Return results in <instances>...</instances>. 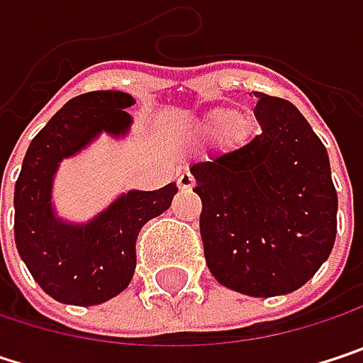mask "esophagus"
Segmentation results:
<instances>
[{"label":"esophagus","instance_id":"obj_1","mask_svg":"<svg viewBox=\"0 0 363 363\" xmlns=\"http://www.w3.org/2000/svg\"><path fill=\"white\" fill-rule=\"evenodd\" d=\"M177 181H179V186H181L182 191H191V189L195 186V179H193L189 172H181Z\"/></svg>","mask_w":363,"mask_h":363}]
</instances>
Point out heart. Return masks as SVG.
I'll list each match as a JSON object with an SVG mask.
<instances>
[{
    "label": "heart",
    "instance_id": "1",
    "mask_svg": "<svg viewBox=\"0 0 363 363\" xmlns=\"http://www.w3.org/2000/svg\"><path fill=\"white\" fill-rule=\"evenodd\" d=\"M235 119H238V111L235 109H223V107H216V109H210L206 115H203L201 123H203V128H206V130L218 132V130H225V128H228V125ZM246 132H248V123H244V125L240 128V121H236L233 128H229V134H233V140L244 138V136H246Z\"/></svg>",
    "mask_w": 363,
    "mask_h": 363
}]
</instances>
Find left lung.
Instances as JSON below:
<instances>
[{"label": "left lung", "mask_w": 363, "mask_h": 363, "mask_svg": "<svg viewBox=\"0 0 363 363\" xmlns=\"http://www.w3.org/2000/svg\"><path fill=\"white\" fill-rule=\"evenodd\" d=\"M260 134L246 147L191 166L199 231L214 279L248 296L305 286L328 260L338 197L324 143L292 103L262 92Z\"/></svg>", "instance_id": "obj_1"}]
</instances>
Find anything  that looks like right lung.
<instances>
[{
  "mask_svg": "<svg viewBox=\"0 0 363 363\" xmlns=\"http://www.w3.org/2000/svg\"><path fill=\"white\" fill-rule=\"evenodd\" d=\"M134 96L96 90L71 99L31 140L14 186V242L45 294L65 305L92 307L128 288L136 269V238L166 212L177 182L157 191L130 189L84 223L58 216L52 189L62 160L79 155L101 134L125 138Z\"/></svg>",
  "mask_w": 363,
  "mask_h": 363,
  "instance_id": "obj_1",
  "label": "right lung"
}]
</instances>
